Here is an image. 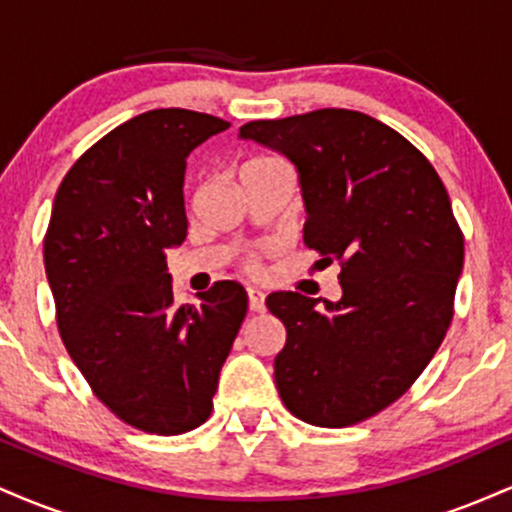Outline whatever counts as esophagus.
Listing matches in <instances>:
<instances>
[{
	"label": "esophagus",
	"instance_id": "esophagus-1",
	"mask_svg": "<svg viewBox=\"0 0 512 512\" xmlns=\"http://www.w3.org/2000/svg\"><path fill=\"white\" fill-rule=\"evenodd\" d=\"M248 305L252 313H262L264 310V293L260 289H248Z\"/></svg>",
	"mask_w": 512,
	"mask_h": 512
}]
</instances>
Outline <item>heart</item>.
I'll return each instance as SVG.
<instances>
[{"label": "heart", "mask_w": 512, "mask_h": 512, "mask_svg": "<svg viewBox=\"0 0 512 512\" xmlns=\"http://www.w3.org/2000/svg\"><path fill=\"white\" fill-rule=\"evenodd\" d=\"M269 163H276V161H272V158H255V161L245 163V168H243V170L262 168V166H269ZM245 269H248L250 274H257V272H260V260H257L255 255H250L248 260H245Z\"/></svg>", "instance_id": "1"}]
</instances>
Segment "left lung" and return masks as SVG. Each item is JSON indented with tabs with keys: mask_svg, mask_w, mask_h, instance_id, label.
<instances>
[{
	"mask_svg": "<svg viewBox=\"0 0 512 512\" xmlns=\"http://www.w3.org/2000/svg\"><path fill=\"white\" fill-rule=\"evenodd\" d=\"M298 170L303 240L339 262L342 298H267L286 327L274 358L281 402L305 424L344 428L397 402L452 322L464 236L428 158L375 117L322 108L240 127Z\"/></svg>",
	"mask_w": 512,
	"mask_h": 512,
	"instance_id": "left-lung-1",
	"label": "left lung"
}]
</instances>
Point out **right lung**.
Wrapping results in <instances>:
<instances>
[{
    "label": "right lung",
    "instance_id": "obj_1",
    "mask_svg": "<svg viewBox=\"0 0 512 512\" xmlns=\"http://www.w3.org/2000/svg\"><path fill=\"white\" fill-rule=\"evenodd\" d=\"M182 108L142 113L64 175L43 240L57 330L93 395L156 436L202 426L248 313L236 281L175 305L166 250L187 236V156L228 129Z\"/></svg>",
    "mask_w": 512,
    "mask_h": 512
}]
</instances>
